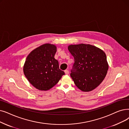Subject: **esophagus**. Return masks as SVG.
<instances>
[{"label":"esophagus","mask_w":129,"mask_h":129,"mask_svg":"<svg viewBox=\"0 0 129 129\" xmlns=\"http://www.w3.org/2000/svg\"><path fill=\"white\" fill-rule=\"evenodd\" d=\"M64 72H65V74H69V71H68V70H65L64 71Z\"/></svg>","instance_id":"34e87169"}]
</instances>
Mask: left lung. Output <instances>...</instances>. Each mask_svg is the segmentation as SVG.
I'll return each instance as SVG.
<instances>
[{
    "instance_id": "obj_1",
    "label": "left lung",
    "mask_w": 129,
    "mask_h": 129,
    "mask_svg": "<svg viewBox=\"0 0 129 129\" xmlns=\"http://www.w3.org/2000/svg\"><path fill=\"white\" fill-rule=\"evenodd\" d=\"M68 49L74 58L70 75L75 84L82 91H92L107 73L109 66L105 53L89 44L71 45Z\"/></svg>"
}]
</instances>
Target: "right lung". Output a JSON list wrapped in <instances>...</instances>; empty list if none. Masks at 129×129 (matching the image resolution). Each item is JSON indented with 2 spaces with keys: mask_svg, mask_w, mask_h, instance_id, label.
<instances>
[{
  "mask_svg": "<svg viewBox=\"0 0 129 129\" xmlns=\"http://www.w3.org/2000/svg\"><path fill=\"white\" fill-rule=\"evenodd\" d=\"M56 52L55 45L45 44L33 50L26 58L24 74L30 83L40 90L51 89L65 74L54 58Z\"/></svg>",
  "mask_w": 129,
  "mask_h": 129,
  "instance_id": "right-lung-1",
  "label": "right lung"
}]
</instances>
